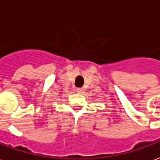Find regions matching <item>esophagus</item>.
I'll return each instance as SVG.
<instances>
[{
    "instance_id": "34e87169",
    "label": "esophagus",
    "mask_w": 160,
    "mask_h": 160,
    "mask_svg": "<svg viewBox=\"0 0 160 160\" xmlns=\"http://www.w3.org/2000/svg\"><path fill=\"white\" fill-rule=\"evenodd\" d=\"M76 91L77 92H79V93H80V94H83L84 92H85V89H84L83 88H77Z\"/></svg>"
}]
</instances>
